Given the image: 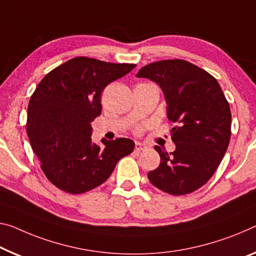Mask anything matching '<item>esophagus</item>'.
<instances>
[{
	"label": "esophagus",
	"instance_id": "34e87169",
	"mask_svg": "<svg viewBox=\"0 0 256 256\" xmlns=\"http://www.w3.org/2000/svg\"><path fill=\"white\" fill-rule=\"evenodd\" d=\"M146 148H148V146L143 143H140V142H136V143H135V150L137 152L144 151V150H146Z\"/></svg>",
	"mask_w": 256,
	"mask_h": 256
}]
</instances>
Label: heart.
Segmentation results:
<instances>
[{"label": "heart", "instance_id": "b5f03b06", "mask_svg": "<svg viewBox=\"0 0 256 256\" xmlns=\"http://www.w3.org/2000/svg\"><path fill=\"white\" fill-rule=\"evenodd\" d=\"M138 130H140V129H138Z\"/></svg>", "mask_w": 256, "mask_h": 256}]
</instances>
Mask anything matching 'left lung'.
I'll use <instances>...</instances> for the list:
<instances>
[{
    "label": "left lung",
    "mask_w": 256,
    "mask_h": 256,
    "mask_svg": "<svg viewBox=\"0 0 256 256\" xmlns=\"http://www.w3.org/2000/svg\"><path fill=\"white\" fill-rule=\"evenodd\" d=\"M137 78H146L162 89L168 119L175 122V151L156 145L160 164L148 172L156 188L172 196L191 194L208 182L226 154L231 137V111L216 78L183 60L151 62Z\"/></svg>",
    "instance_id": "8db88e82"
}]
</instances>
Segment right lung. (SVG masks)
Instances as JSON below:
<instances>
[{
    "label": "right lung",
    "mask_w": 256,
    "mask_h": 256,
    "mask_svg": "<svg viewBox=\"0 0 256 256\" xmlns=\"http://www.w3.org/2000/svg\"><path fill=\"white\" fill-rule=\"evenodd\" d=\"M135 64L76 57L49 72L28 103L26 132L41 169L51 183L72 194L103 184L118 161L130 154L129 138L92 142V124L100 116L104 88Z\"/></svg>",
    "instance_id": "obj_1"
}]
</instances>
